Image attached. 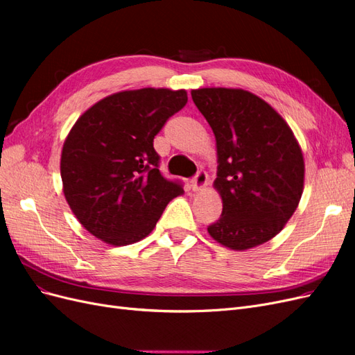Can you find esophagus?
I'll list each match as a JSON object with an SVG mask.
<instances>
[{"mask_svg":"<svg viewBox=\"0 0 355 355\" xmlns=\"http://www.w3.org/2000/svg\"><path fill=\"white\" fill-rule=\"evenodd\" d=\"M191 187L194 191H202L207 187V173L204 170H200L198 173L191 180Z\"/></svg>","mask_w":355,"mask_h":355,"instance_id":"1","label":"esophagus"}]
</instances>
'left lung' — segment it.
Returning <instances> with one entry per match:
<instances>
[{
	"instance_id": "1",
	"label": "left lung",
	"mask_w": 355,
	"mask_h": 355,
	"mask_svg": "<svg viewBox=\"0 0 355 355\" xmlns=\"http://www.w3.org/2000/svg\"><path fill=\"white\" fill-rule=\"evenodd\" d=\"M216 137L222 198L210 237L232 250L274 239L292 218L304 192L305 163L292 128L270 103L243 89L191 92Z\"/></svg>"
}]
</instances>
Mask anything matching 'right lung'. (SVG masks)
<instances>
[{
  "label": "right lung",
  "instance_id": "right-lung-1",
  "mask_svg": "<svg viewBox=\"0 0 355 355\" xmlns=\"http://www.w3.org/2000/svg\"><path fill=\"white\" fill-rule=\"evenodd\" d=\"M188 102L185 90L118 92L71 128L60 157L63 194L75 218L111 245L141 241L167 204L184 194L159 173L154 137Z\"/></svg>",
  "mask_w": 355,
  "mask_h": 355
}]
</instances>
